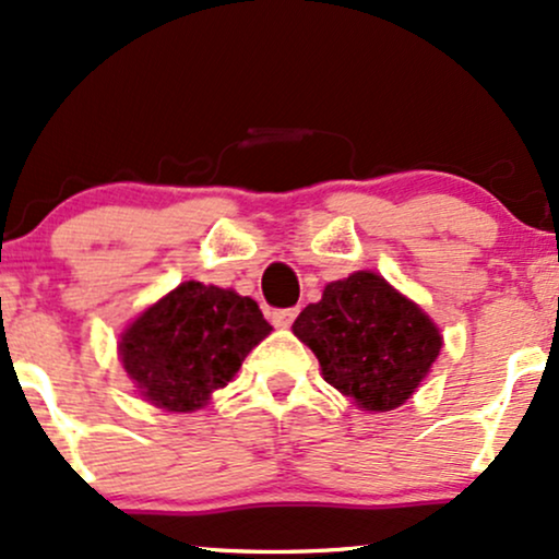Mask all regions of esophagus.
<instances>
[{
  "instance_id": "obj_1",
  "label": "esophagus",
  "mask_w": 559,
  "mask_h": 559,
  "mask_svg": "<svg viewBox=\"0 0 559 559\" xmlns=\"http://www.w3.org/2000/svg\"><path fill=\"white\" fill-rule=\"evenodd\" d=\"M299 316V307H286V310H275L273 312V323L278 325V329H288V325L294 323V318Z\"/></svg>"
}]
</instances>
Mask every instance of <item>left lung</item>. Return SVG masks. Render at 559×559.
Masks as SVG:
<instances>
[{"label":"left lung","mask_w":559,"mask_h":559,"mask_svg":"<svg viewBox=\"0 0 559 559\" xmlns=\"http://www.w3.org/2000/svg\"><path fill=\"white\" fill-rule=\"evenodd\" d=\"M292 331L316 352L325 381L370 413L407 402L441 349L433 320L370 271L325 286Z\"/></svg>","instance_id":"obj_1"}]
</instances>
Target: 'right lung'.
<instances>
[{
	"instance_id": "obj_1",
	"label": "right lung",
	"mask_w": 559,
	"mask_h": 559,
	"mask_svg": "<svg viewBox=\"0 0 559 559\" xmlns=\"http://www.w3.org/2000/svg\"><path fill=\"white\" fill-rule=\"evenodd\" d=\"M258 301L186 281L120 336V360L146 402L168 413L204 407L228 386L243 357L271 333Z\"/></svg>"
}]
</instances>
